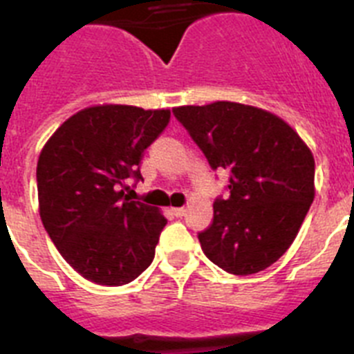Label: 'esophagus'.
<instances>
[{
	"label": "esophagus",
	"instance_id": "esophagus-1",
	"mask_svg": "<svg viewBox=\"0 0 354 354\" xmlns=\"http://www.w3.org/2000/svg\"><path fill=\"white\" fill-rule=\"evenodd\" d=\"M171 212H174L177 218H180V216L186 214V209H184V207H171Z\"/></svg>",
	"mask_w": 354,
	"mask_h": 354
}]
</instances>
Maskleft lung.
<instances>
[{
	"label": "left lung",
	"mask_w": 354,
	"mask_h": 354,
	"mask_svg": "<svg viewBox=\"0 0 354 354\" xmlns=\"http://www.w3.org/2000/svg\"><path fill=\"white\" fill-rule=\"evenodd\" d=\"M212 170L230 171L228 196L198 234L211 262L253 274L282 257L314 202L315 162L299 134L277 115L239 102L174 108Z\"/></svg>",
	"instance_id": "1"
}]
</instances>
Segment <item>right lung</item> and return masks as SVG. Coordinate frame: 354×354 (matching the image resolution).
<instances>
[{
	"label": "right lung",
	"instance_id": "add662e5",
	"mask_svg": "<svg viewBox=\"0 0 354 354\" xmlns=\"http://www.w3.org/2000/svg\"><path fill=\"white\" fill-rule=\"evenodd\" d=\"M168 122L170 109L92 106L67 118L40 152V220L62 257L90 282L124 286L154 259L167 218L122 187L129 177L142 179L143 152Z\"/></svg>",
	"mask_w": 354,
	"mask_h": 354
}]
</instances>
